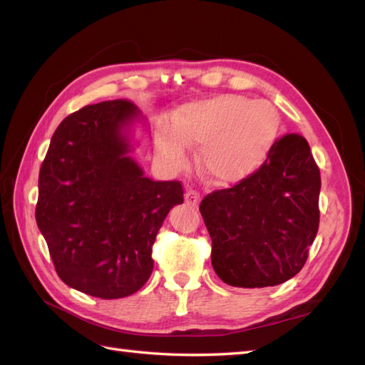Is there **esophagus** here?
Segmentation results:
<instances>
[{
  "mask_svg": "<svg viewBox=\"0 0 365 365\" xmlns=\"http://www.w3.org/2000/svg\"><path fill=\"white\" fill-rule=\"evenodd\" d=\"M199 201H201V195L196 190H187V192H185V202L191 207H197Z\"/></svg>",
  "mask_w": 365,
  "mask_h": 365,
  "instance_id": "34e87169",
  "label": "esophagus"
}]
</instances>
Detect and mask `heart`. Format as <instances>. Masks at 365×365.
<instances>
[{"instance_id": "1", "label": "heart", "mask_w": 365, "mask_h": 365, "mask_svg": "<svg viewBox=\"0 0 365 365\" xmlns=\"http://www.w3.org/2000/svg\"><path fill=\"white\" fill-rule=\"evenodd\" d=\"M280 130V115L269 101L220 95L182 106L158 148L170 166L183 168L188 147H199L197 169L213 183L230 185L252 175L266 161Z\"/></svg>"}]
</instances>
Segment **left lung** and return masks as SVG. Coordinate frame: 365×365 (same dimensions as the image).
Instances as JSON below:
<instances>
[{
  "label": "left lung",
  "instance_id": "obj_1",
  "mask_svg": "<svg viewBox=\"0 0 365 365\" xmlns=\"http://www.w3.org/2000/svg\"><path fill=\"white\" fill-rule=\"evenodd\" d=\"M321 177L301 134L277 139L261 168L207 195L199 210L212 266L235 288H266L301 272L319 226Z\"/></svg>",
  "mask_w": 365,
  "mask_h": 365
}]
</instances>
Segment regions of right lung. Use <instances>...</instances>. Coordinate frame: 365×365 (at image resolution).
I'll return each mask as SVG.
<instances>
[{"instance_id": "right-lung-1", "label": "right lung", "mask_w": 365, "mask_h": 365, "mask_svg": "<svg viewBox=\"0 0 365 365\" xmlns=\"http://www.w3.org/2000/svg\"><path fill=\"white\" fill-rule=\"evenodd\" d=\"M138 117L126 99L82 107L56 128L39 170L36 223L56 274L93 297L144 287L156 234L183 202L180 182H153L130 156L125 128Z\"/></svg>"}]
</instances>
